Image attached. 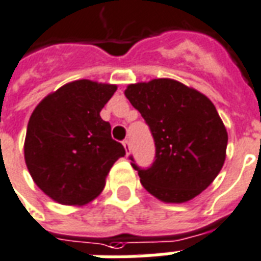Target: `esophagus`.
Wrapping results in <instances>:
<instances>
[{
	"instance_id": "obj_1",
	"label": "esophagus",
	"mask_w": 261,
	"mask_h": 261,
	"mask_svg": "<svg viewBox=\"0 0 261 261\" xmlns=\"http://www.w3.org/2000/svg\"><path fill=\"white\" fill-rule=\"evenodd\" d=\"M123 146L126 149V153L127 154H130V150H131V145H130V141H123Z\"/></svg>"
}]
</instances>
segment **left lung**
Segmentation results:
<instances>
[{"mask_svg": "<svg viewBox=\"0 0 261 261\" xmlns=\"http://www.w3.org/2000/svg\"><path fill=\"white\" fill-rule=\"evenodd\" d=\"M150 127L155 160L138 171L143 188L164 203H184L204 191L226 159L227 131L211 100L171 79L130 84L124 90ZM133 160V157H131Z\"/></svg>", "mask_w": 261, "mask_h": 261, "instance_id": "1", "label": "left lung"}]
</instances>
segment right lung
Here are the masks:
<instances>
[{"instance_id": "add662e5", "label": "right lung", "mask_w": 261, "mask_h": 261, "mask_svg": "<svg viewBox=\"0 0 261 261\" xmlns=\"http://www.w3.org/2000/svg\"><path fill=\"white\" fill-rule=\"evenodd\" d=\"M118 87L77 80L47 94L31 115L24 159L35 184L55 202L83 206L97 198L107 174L126 154L100 111Z\"/></svg>"}]
</instances>
